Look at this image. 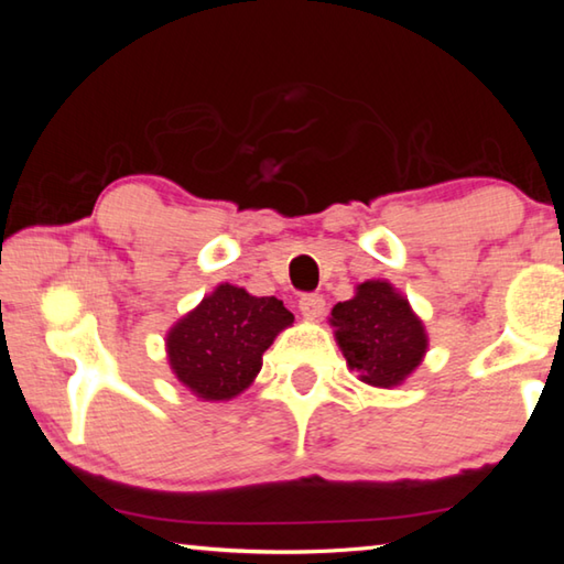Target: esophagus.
<instances>
[{
    "label": "esophagus",
    "instance_id": "34e87169",
    "mask_svg": "<svg viewBox=\"0 0 564 564\" xmlns=\"http://www.w3.org/2000/svg\"><path fill=\"white\" fill-rule=\"evenodd\" d=\"M299 308L305 321H318L323 316V311H326V301H323V295L308 293L299 301Z\"/></svg>",
    "mask_w": 564,
    "mask_h": 564
}]
</instances>
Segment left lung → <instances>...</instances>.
<instances>
[{
  "label": "left lung",
  "mask_w": 564,
  "mask_h": 564,
  "mask_svg": "<svg viewBox=\"0 0 564 564\" xmlns=\"http://www.w3.org/2000/svg\"><path fill=\"white\" fill-rule=\"evenodd\" d=\"M328 323L358 380L373 388L403 386L427 352L425 323L390 281H362L336 303Z\"/></svg>",
  "instance_id": "8db88e82"
}]
</instances>
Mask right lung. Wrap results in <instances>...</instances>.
I'll return each mask as SVG.
<instances>
[{
    "label": "right lung",
    "mask_w": 564,
    "mask_h": 564,
    "mask_svg": "<svg viewBox=\"0 0 564 564\" xmlns=\"http://www.w3.org/2000/svg\"><path fill=\"white\" fill-rule=\"evenodd\" d=\"M293 313L275 295H251L218 283L166 333L171 373L198 400L221 403L241 395L261 373L263 352Z\"/></svg>",
    "instance_id": "1"
}]
</instances>
